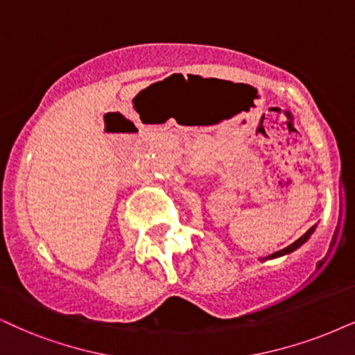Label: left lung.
Wrapping results in <instances>:
<instances>
[{
	"label": "left lung",
	"instance_id": "1",
	"mask_svg": "<svg viewBox=\"0 0 355 355\" xmlns=\"http://www.w3.org/2000/svg\"><path fill=\"white\" fill-rule=\"evenodd\" d=\"M316 231V226H313V227H309V230L304 232V234L300 237V239H297L293 242V244H290L288 248H285V249H282V250H278V252H275V254H272V255H268V257H266V259H262V262L263 260H270V259H278V257H284V255H288V254H291V252H295V250L297 249H300L302 248L303 244H306L308 242V239L309 237L313 236V232Z\"/></svg>",
	"mask_w": 355,
	"mask_h": 355
}]
</instances>
